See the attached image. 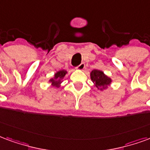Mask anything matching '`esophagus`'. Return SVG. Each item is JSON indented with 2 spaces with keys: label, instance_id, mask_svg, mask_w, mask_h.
Listing matches in <instances>:
<instances>
[{
  "label": "esophagus",
  "instance_id": "obj_1",
  "mask_svg": "<svg viewBox=\"0 0 150 150\" xmlns=\"http://www.w3.org/2000/svg\"><path fill=\"white\" fill-rule=\"evenodd\" d=\"M84 68H85V64H84L83 63H82V64H80L79 66H77L75 67V69L79 70V71H82V70H83Z\"/></svg>",
  "mask_w": 150,
  "mask_h": 150
}]
</instances>
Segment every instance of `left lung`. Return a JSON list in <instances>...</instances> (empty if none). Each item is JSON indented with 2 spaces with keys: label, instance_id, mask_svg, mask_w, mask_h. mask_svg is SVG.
<instances>
[{
  "label": "left lung",
  "instance_id": "1",
  "mask_svg": "<svg viewBox=\"0 0 150 150\" xmlns=\"http://www.w3.org/2000/svg\"><path fill=\"white\" fill-rule=\"evenodd\" d=\"M91 79L95 86L101 91L106 89L112 82L111 79L105 75L103 71L96 69L91 72Z\"/></svg>",
  "mask_w": 150,
  "mask_h": 150
}]
</instances>
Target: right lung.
Listing matches in <instances>:
<instances>
[{"label":"right lung","instance_id":"obj_1","mask_svg":"<svg viewBox=\"0 0 150 150\" xmlns=\"http://www.w3.org/2000/svg\"><path fill=\"white\" fill-rule=\"evenodd\" d=\"M67 71H65V70H61V71H59L55 74L54 77L52 79H51L49 80V82L52 83L53 86H55V87H59L60 86V84L62 83V79L64 78V76L66 75Z\"/></svg>","mask_w":150,"mask_h":150}]
</instances>
